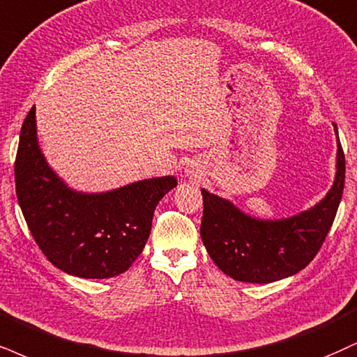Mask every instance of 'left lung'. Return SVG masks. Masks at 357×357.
Masks as SVG:
<instances>
[{
	"label": "left lung",
	"mask_w": 357,
	"mask_h": 357,
	"mask_svg": "<svg viewBox=\"0 0 357 357\" xmlns=\"http://www.w3.org/2000/svg\"><path fill=\"white\" fill-rule=\"evenodd\" d=\"M334 134L337 152L333 185L324 199L293 217H252L233 202L202 188L200 236L210 258L225 275L243 283L263 284L296 275L310 265L333 225L344 188L346 162L336 124Z\"/></svg>",
	"instance_id": "8db88e82"
}]
</instances>
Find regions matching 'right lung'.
I'll use <instances>...</instances> for the list:
<instances>
[{
    "label": "right lung",
    "instance_id": "obj_1",
    "mask_svg": "<svg viewBox=\"0 0 357 357\" xmlns=\"http://www.w3.org/2000/svg\"><path fill=\"white\" fill-rule=\"evenodd\" d=\"M15 178L17 204L41 252L61 271L89 280L129 270L147 243L158 202L177 187V178L165 175L107 192L74 190L39 147L36 107L21 127Z\"/></svg>",
    "mask_w": 357,
    "mask_h": 357
}]
</instances>
